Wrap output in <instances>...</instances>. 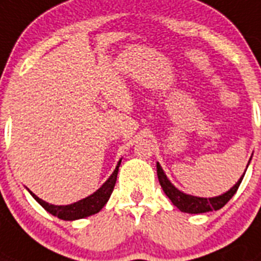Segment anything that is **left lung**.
Wrapping results in <instances>:
<instances>
[{"label":"left lung","instance_id":"obj_1","mask_svg":"<svg viewBox=\"0 0 261 261\" xmlns=\"http://www.w3.org/2000/svg\"><path fill=\"white\" fill-rule=\"evenodd\" d=\"M157 175L158 181L161 184L162 190L165 191V194L168 195L169 199L173 202L174 206H177L178 208L184 213L189 214H202L207 213V211H217L219 208L224 206V204L233 197V194L237 193V190L239 189L240 182L243 179V175L239 181L237 182V185L231 188L230 190L224 193V194L219 195V197L215 198H199V197H193V195H188L179 191L178 189H175L173 185L170 184L165 173L162 171L160 164H157Z\"/></svg>","mask_w":261,"mask_h":261}]
</instances>
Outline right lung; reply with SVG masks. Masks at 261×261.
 <instances>
[{
    "mask_svg": "<svg viewBox=\"0 0 261 261\" xmlns=\"http://www.w3.org/2000/svg\"><path fill=\"white\" fill-rule=\"evenodd\" d=\"M121 164V160L119 161L117 166H116L115 171L112 173V175L108 178V181L96 191L93 193L90 197L84 198V199L79 200V202H75L72 204H67V206H55V204H50L47 202L42 200L41 198H38L34 193L30 194L35 198L38 203L43 207L44 210L48 211L50 214H53L54 217H58L59 219L63 220H75V219H82V218L90 217L93 214L99 213L101 208L104 207V204L108 202L109 197L112 194L113 188H115L116 179H117V171H119V166Z\"/></svg>",
    "mask_w": 261,
    "mask_h": 261,
    "instance_id": "1",
    "label": "right lung"
}]
</instances>
